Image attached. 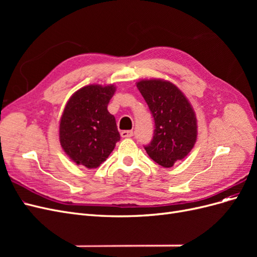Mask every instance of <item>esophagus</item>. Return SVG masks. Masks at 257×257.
<instances>
[{
    "label": "esophagus",
    "mask_w": 257,
    "mask_h": 257,
    "mask_svg": "<svg viewBox=\"0 0 257 257\" xmlns=\"http://www.w3.org/2000/svg\"><path fill=\"white\" fill-rule=\"evenodd\" d=\"M121 136L123 138H130V137L133 136V131H122Z\"/></svg>",
    "instance_id": "34e87169"
}]
</instances>
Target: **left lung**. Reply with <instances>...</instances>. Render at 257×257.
<instances>
[{
    "instance_id": "1",
    "label": "left lung",
    "mask_w": 257,
    "mask_h": 257,
    "mask_svg": "<svg viewBox=\"0 0 257 257\" xmlns=\"http://www.w3.org/2000/svg\"><path fill=\"white\" fill-rule=\"evenodd\" d=\"M142 93L154 119V133L148 155L163 167H173L193 149L197 138V120L190 102L176 85L161 79L141 80Z\"/></svg>"
}]
</instances>
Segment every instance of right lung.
Here are the masks:
<instances>
[{"mask_svg":"<svg viewBox=\"0 0 257 257\" xmlns=\"http://www.w3.org/2000/svg\"><path fill=\"white\" fill-rule=\"evenodd\" d=\"M114 91L113 84H91L68 99L60 121V143L77 165L98 167L120 141L114 116L107 110Z\"/></svg>","mask_w":257,"mask_h":257,"instance_id":"add662e5","label":"right lung"}]
</instances>
